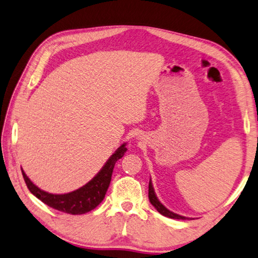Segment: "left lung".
Masks as SVG:
<instances>
[{"label":"left lung","mask_w":258,"mask_h":258,"mask_svg":"<svg viewBox=\"0 0 258 258\" xmlns=\"http://www.w3.org/2000/svg\"><path fill=\"white\" fill-rule=\"evenodd\" d=\"M148 196H149V201L150 203L153 204L155 207V209H156L159 214L165 216V217H169V218H172V219H187L186 217H183V216H180L178 214H174V212L170 211L169 209H166V208L163 206V204L159 202V200L157 199L156 194H155V190H154V187H153V183H151V179L149 180V189H148Z\"/></svg>","instance_id":"left-lung-1"}]
</instances>
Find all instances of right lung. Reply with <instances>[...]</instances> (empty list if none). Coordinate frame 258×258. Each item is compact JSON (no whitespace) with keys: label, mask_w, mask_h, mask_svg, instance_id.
Masks as SVG:
<instances>
[{"label":"right lung","mask_w":258,"mask_h":258,"mask_svg":"<svg viewBox=\"0 0 258 258\" xmlns=\"http://www.w3.org/2000/svg\"><path fill=\"white\" fill-rule=\"evenodd\" d=\"M126 144H122L114 153L110 156L107 163L100 170V172L94 177L91 181L86 183L85 186L78 188V189L67 194H51L47 193L39 187H36L30 180L25 172L22 170L24 180L26 186L32 194L36 196L40 201L47 204L52 209L65 212L71 215H83L91 211L99 206L103 201L105 193H107L114 164L118 159L124 156L126 153Z\"/></svg>","instance_id":"add662e5"}]
</instances>
